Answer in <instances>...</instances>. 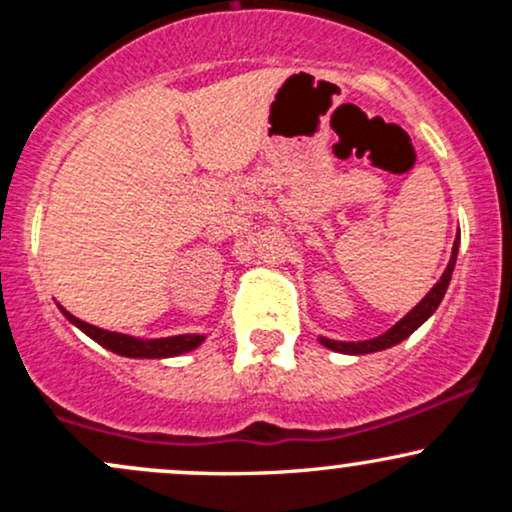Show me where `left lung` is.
<instances>
[{"label":"left lung","instance_id":"left-lung-1","mask_svg":"<svg viewBox=\"0 0 512 512\" xmlns=\"http://www.w3.org/2000/svg\"><path fill=\"white\" fill-rule=\"evenodd\" d=\"M457 248H460V231H457V240L455 245H452V255H450V262L448 267H445L443 276L438 279V284L433 286L431 291L426 293V298L416 305L411 313H407L402 317V320L397 322L395 327H390L385 334H380V337L375 339H366V342H334V339H327V337H320V342L327 346V349L332 351H339V354H373V351H383V349H390V346H395L399 342H404V339L409 337L411 332L419 330L421 325L436 313V308L443 301L445 291H448L450 286V279H452V269H455V260H457Z\"/></svg>","mask_w":512,"mask_h":512}]
</instances>
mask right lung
<instances>
[{"label": "right lung", "mask_w": 512, "mask_h": 512, "mask_svg": "<svg viewBox=\"0 0 512 512\" xmlns=\"http://www.w3.org/2000/svg\"><path fill=\"white\" fill-rule=\"evenodd\" d=\"M64 317H67L72 325L79 327L81 332H86L93 342H98L105 349L115 351L120 356H129V358H170V356H180L185 351L197 349L199 344L204 342V337L199 334H178V337H163V339H137L129 337V334H120V332H108L101 330L96 325H88V322L79 320L72 313L60 308Z\"/></svg>", "instance_id": "add662e5"}]
</instances>
